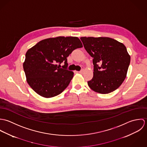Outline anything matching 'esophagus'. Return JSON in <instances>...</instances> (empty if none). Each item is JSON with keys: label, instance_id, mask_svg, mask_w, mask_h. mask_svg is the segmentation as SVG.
<instances>
[{"label": "esophagus", "instance_id": "obj_1", "mask_svg": "<svg viewBox=\"0 0 147 147\" xmlns=\"http://www.w3.org/2000/svg\"><path fill=\"white\" fill-rule=\"evenodd\" d=\"M84 69L83 68V69H82L80 71H79V73H83V72H84Z\"/></svg>", "mask_w": 147, "mask_h": 147}]
</instances>
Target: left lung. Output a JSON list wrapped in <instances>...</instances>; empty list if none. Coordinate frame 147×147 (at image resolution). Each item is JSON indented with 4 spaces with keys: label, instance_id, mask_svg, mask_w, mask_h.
Returning <instances> with one entry per match:
<instances>
[{
    "label": "left lung",
    "instance_id": "obj_1",
    "mask_svg": "<svg viewBox=\"0 0 147 147\" xmlns=\"http://www.w3.org/2000/svg\"><path fill=\"white\" fill-rule=\"evenodd\" d=\"M84 48L93 58V77L88 86L96 92L107 94L125 80L130 63L126 46L109 37H81Z\"/></svg>",
    "mask_w": 147,
    "mask_h": 147
}]
</instances>
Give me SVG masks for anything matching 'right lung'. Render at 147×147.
I'll return each mask as SVG.
<instances>
[{
    "instance_id": "1",
    "label": "right lung",
    "mask_w": 147,
    "mask_h": 147,
    "mask_svg": "<svg viewBox=\"0 0 147 147\" xmlns=\"http://www.w3.org/2000/svg\"><path fill=\"white\" fill-rule=\"evenodd\" d=\"M82 47L76 37H58L38 42L27 51L23 63L28 84L45 98L61 94L74 76V72L67 69V58L74 50ZM62 62L65 64L60 68Z\"/></svg>"
}]
</instances>
